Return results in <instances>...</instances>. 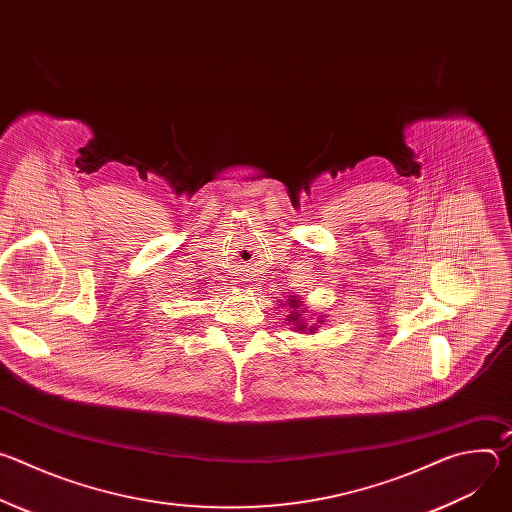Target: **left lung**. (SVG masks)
Segmentation results:
<instances>
[{
    "label": "left lung",
    "mask_w": 512,
    "mask_h": 512,
    "mask_svg": "<svg viewBox=\"0 0 512 512\" xmlns=\"http://www.w3.org/2000/svg\"><path fill=\"white\" fill-rule=\"evenodd\" d=\"M283 306L287 308L285 322L294 326L291 330H296V332H300V334H314V332L318 330V324H324V318H322V316L316 318L314 324L308 322V318H306V306L302 304V298H298V296H289V300H287Z\"/></svg>",
    "instance_id": "8db88e82"
}]
</instances>
